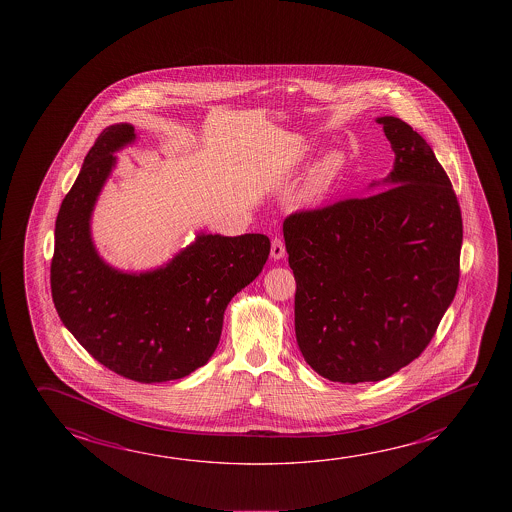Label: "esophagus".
<instances>
[{"label":"esophagus","instance_id":"esophagus-1","mask_svg":"<svg viewBox=\"0 0 512 512\" xmlns=\"http://www.w3.org/2000/svg\"><path fill=\"white\" fill-rule=\"evenodd\" d=\"M285 255V244L280 237H275L273 241H271V257L273 259H284Z\"/></svg>","mask_w":512,"mask_h":512}]
</instances>
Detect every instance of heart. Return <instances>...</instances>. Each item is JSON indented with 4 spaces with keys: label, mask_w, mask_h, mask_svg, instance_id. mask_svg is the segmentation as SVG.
<instances>
[{
    "label": "heart",
    "mask_w": 512,
    "mask_h": 512,
    "mask_svg": "<svg viewBox=\"0 0 512 512\" xmlns=\"http://www.w3.org/2000/svg\"><path fill=\"white\" fill-rule=\"evenodd\" d=\"M344 168V157L341 153H328L323 159L319 160L318 166L312 171L310 175L309 194L310 200H316L319 196L327 193L328 189L334 185L341 171Z\"/></svg>",
    "instance_id": "b5f03b06"
}]
</instances>
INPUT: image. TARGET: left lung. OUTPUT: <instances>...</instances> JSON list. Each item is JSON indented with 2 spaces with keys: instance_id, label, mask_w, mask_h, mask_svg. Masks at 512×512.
I'll return each instance as SVG.
<instances>
[{
  "instance_id": "1",
  "label": "left lung",
  "mask_w": 512,
  "mask_h": 512,
  "mask_svg": "<svg viewBox=\"0 0 512 512\" xmlns=\"http://www.w3.org/2000/svg\"><path fill=\"white\" fill-rule=\"evenodd\" d=\"M394 151L387 189L284 221L305 361L341 384L378 382L436 336L461 275V207L427 141L378 118Z\"/></svg>"
}]
</instances>
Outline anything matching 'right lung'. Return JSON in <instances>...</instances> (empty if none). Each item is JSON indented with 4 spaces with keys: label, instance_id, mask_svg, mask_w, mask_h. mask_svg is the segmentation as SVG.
I'll return each instance as SVG.
<instances>
[{
    "label": "right lung",
    "instance_id": "1",
    "mask_svg": "<svg viewBox=\"0 0 512 512\" xmlns=\"http://www.w3.org/2000/svg\"><path fill=\"white\" fill-rule=\"evenodd\" d=\"M134 126L105 128L60 205L51 296L62 323L96 361L141 384L191 375L218 348L228 302L259 275L268 235H198L166 268L128 275L107 266L91 241L94 203L132 143Z\"/></svg>",
    "mask_w": 512,
    "mask_h": 512
}]
</instances>
